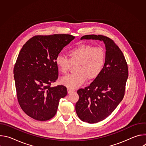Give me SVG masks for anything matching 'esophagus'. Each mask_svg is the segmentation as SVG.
I'll return each mask as SVG.
<instances>
[{
  "instance_id": "1",
  "label": "esophagus",
  "mask_w": 146,
  "mask_h": 146,
  "mask_svg": "<svg viewBox=\"0 0 146 146\" xmlns=\"http://www.w3.org/2000/svg\"><path fill=\"white\" fill-rule=\"evenodd\" d=\"M74 91H75L74 90H73V89H71V88H68V94H70V93L74 92Z\"/></svg>"
}]
</instances>
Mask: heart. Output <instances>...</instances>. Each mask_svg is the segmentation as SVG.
<instances>
[{"instance_id": "1", "label": "heart", "mask_w": 146, "mask_h": 146, "mask_svg": "<svg viewBox=\"0 0 146 146\" xmlns=\"http://www.w3.org/2000/svg\"><path fill=\"white\" fill-rule=\"evenodd\" d=\"M69 59L58 55L55 64L62 74H66L72 65H76V73L61 79V83L69 88H76L84 84L86 80L92 81L101 73L105 64L106 54L100 47L88 44H79L69 50Z\"/></svg>"}]
</instances>
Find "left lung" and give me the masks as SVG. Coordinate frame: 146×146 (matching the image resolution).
Masks as SVG:
<instances>
[{"mask_svg":"<svg viewBox=\"0 0 146 146\" xmlns=\"http://www.w3.org/2000/svg\"><path fill=\"white\" fill-rule=\"evenodd\" d=\"M103 41L106 48V60L102 71L91 84L77 91L79 99L76 111L82 121L94 123L106 119L122 101L128 77L125 57L111 38L103 36H83L81 40Z\"/></svg>","mask_w":146,"mask_h":146,"instance_id":"obj_1","label":"left lung"}]
</instances>
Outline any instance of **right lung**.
<instances>
[{
  "mask_svg": "<svg viewBox=\"0 0 146 146\" xmlns=\"http://www.w3.org/2000/svg\"><path fill=\"white\" fill-rule=\"evenodd\" d=\"M75 37L70 35L36 36L21 50L14 68L17 95L23 110L38 121L52 118L66 87L51 84L58 77L55 58Z\"/></svg>",
  "mask_w": 146,
  "mask_h": 146,
  "instance_id": "obj_1",
  "label": "right lung"
}]
</instances>
